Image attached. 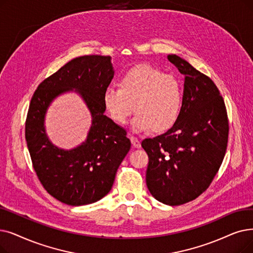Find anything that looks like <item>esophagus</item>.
Masks as SVG:
<instances>
[{"mask_svg":"<svg viewBox=\"0 0 253 253\" xmlns=\"http://www.w3.org/2000/svg\"><path fill=\"white\" fill-rule=\"evenodd\" d=\"M130 140H131V142H132V146H133L134 148H140V141H139V139H138L137 137L131 136V137H130Z\"/></svg>","mask_w":253,"mask_h":253,"instance_id":"esophagus-1","label":"esophagus"}]
</instances>
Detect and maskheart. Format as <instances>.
<instances>
[{"instance_id": "heart-1", "label": "heart", "mask_w": 253, "mask_h": 253, "mask_svg": "<svg viewBox=\"0 0 253 253\" xmlns=\"http://www.w3.org/2000/svg\"><path fill=\"white\" fill-rule=\"evenodd\" d=\"M106 113L118 124L131 121L135 132L152 128L163 132L177 122L182 109L183 90L180 81L147 64L136 65L121 78V87L108 85L102 95Z\"/></svg>"}]
</instances>
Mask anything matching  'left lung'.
<instances>
[{"mask_svg":"<svg viewBox=\"0 0 253 253\" xmlns=\"http://www.w3.org/2000/svg\"><path fill=\"white\" fill-rule=\"evenodd\" d=\"M168 60L185 76L181 114L166 133L141 141L149 156L148 189L169 206L193 201L211 184L225 155V104L210 78L177 54Z\"/></svg>","mask_w":253,"mask_h":253,"instance_id":"obj_1","label":"left lung"}]
</instances>
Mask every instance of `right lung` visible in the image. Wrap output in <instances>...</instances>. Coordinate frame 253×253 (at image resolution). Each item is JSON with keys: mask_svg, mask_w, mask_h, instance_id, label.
<instances>
[{"mask_svg": "<svg viewBox=\"0 0 253 253\" xmlns=\"http://www.w3.org/2000/svg\"><path fill=\"white\" fill-rule=\"evenodd\" d=\"M114 74L109 56L79 57L43 81L32 97L26 140L33 167L45 190L66 205H89L104 197L131 148L126 130L104 115L102 95ZM68 91L82 97L92 123L84 142L65 150L48 138L45 116L51 102Z\"/></svg>", "mask_w": 253, "mask_h": 253, "instance_id": "right-lung-1", "label": "right lung"}]
</instances>
